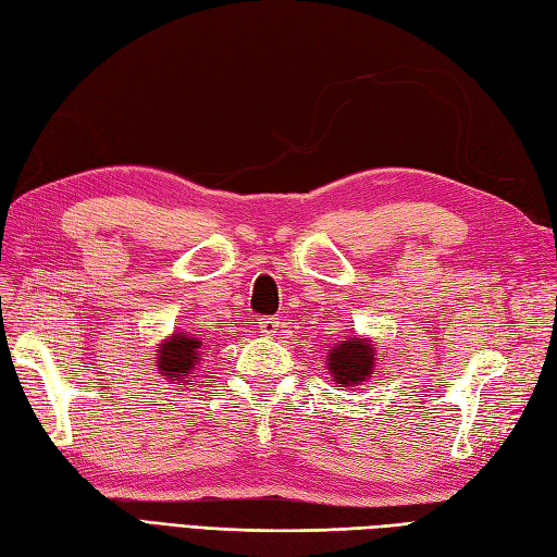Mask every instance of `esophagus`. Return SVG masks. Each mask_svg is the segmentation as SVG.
I'll use <instances>...</instances> for the list:
<instances>
[{
	"mask_svg": "<svg viewBox=\"0 0 557 557\" xmlns=\"http://www.w3.org/2000/svg\"><path fill=\"white\" fill-rule=\"evenodd\" d=\"M278 324H281L278 317H259V320H257V326L262 329L264 336H276Z\"/></svg>",
	"mask_w": 557,
	"mask_h": 557,
	"instance_id": "1",
	"label": "esophagus"
}]
</instances>
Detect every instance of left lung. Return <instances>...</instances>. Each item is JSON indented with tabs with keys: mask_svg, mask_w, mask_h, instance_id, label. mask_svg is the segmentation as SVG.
<instances>
[{
	"mask_svg": "<svg viewBox=\"0 0 557 557\" xmlns=\"http://www.w3.org/2000/svg\"><path fill=\"white\" fill-rule=\"evenodd\" d=\"M372 346L362 338H348L329 354V372L338 384L366 382L372 372Z\"/></svg>",
	"mask_w": 557,
	"mask_h": 557,
	"instance_id": "obj_1",
	"label": "left lung"
}]
</instances>
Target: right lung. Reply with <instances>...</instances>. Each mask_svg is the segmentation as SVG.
Instances as JSON below:
<instances>
[{
	"label": "right lung",
	"instance_id": "1",
	"mask_svg": "<svg viewBox=\"0 0 557 557\" xmlns=\"http://www.w3.org/2000/svg\"><path fill=\"white\" fill-rule=\"evenodd\" d=\"M199 348L201 342H197L195 336L175 334L173 338H168L161 350H158V370H161V374H165L168 380L187 382L191 370H195L199 362Z\"/></svg>",
	"mask_w": 557,
	"mask_h": 557
}]
</instances>
